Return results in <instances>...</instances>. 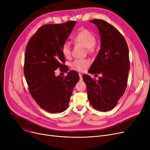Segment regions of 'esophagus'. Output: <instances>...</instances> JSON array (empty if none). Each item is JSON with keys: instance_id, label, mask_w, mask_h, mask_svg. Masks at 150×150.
<instances>
[{"instance_id": "obj_1", "label": "esophagus", "mask_w": 150, "mask_h": 150, "mask_svg": "<svg viewBox=\"0 0 150 150\" xmlns=\"http://www.w3.org/2000/svg\"><path fill=\"white\" fill-rule=\"evenodd\" d=\"M79 76H80V81H82L83 80V77H82V75L81 74H79Z\"/></svg>"}]
</instances>
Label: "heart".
Segmentation results:
<instances>
[{"label": "heart", "mask_w": 150, "mask_h": 150, "mask_svg": "<svg viewBox=\"0 0 150 150\" xmlns=\"http://www.w3.org/2000/svg\"><path fill=\"white\" fill-rule=\"evenodd\" d=\"M74 40L77 43L83 45L87 48L88 52L93 50L94 45L96 43V38L90 31L83 28L78 32L74 37ZM61 52L64 56L69 58L71 57V45L69 42H66L61 47ZM90 65V61L88 59H78L71 63V67L78 72H84Z\"/></svg>", "instance_id": "1"}]
</instances>
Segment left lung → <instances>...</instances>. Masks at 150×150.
Here are the masks:
<instances>
[{
	"mask_svg": "<svg viewBox=\"0 0 150 150\" xmlns=\"http://www.w3.org/2000/svg\"><path fill=\"white\" fill-rule=\"evenodd\" d=\"M90 21L98 29L101 45L89 72L102 76L97 81L86 74L83 78L91 106L105 112L117 105L127 88L130 66L129 50L124 37L113 25L101 19Z\"/></svg>",
	"mask_w": 150,
	"mask_h": 150,
	"instance_id": "obj_1",
	"label": "left lung"
}]
</instances>
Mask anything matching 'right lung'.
<instances>
[{"mask_svg":"<svg viewBox=\"0 0 150 150\" xmlns=\"http://www.w3.org/2000/svg\"><path fill=\"white\" fill-rule=\"evenodd\" d=\"M76 22L47 24L39 28L27 45L24 73L28 90L36 103L50 113H60L69 107L70 96L80 79L75 70L66 76H56L69 70L61 47L66 42ZM63 73V74H64Z\"/></svg>","mask_w":150,"mask_h":150,"instance_id":"add662e5","label":"right lung"}]
</instances>
